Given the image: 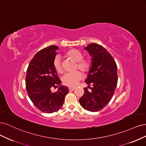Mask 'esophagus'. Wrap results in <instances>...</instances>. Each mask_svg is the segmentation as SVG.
<instances>
[{
  "mask_svg": "<svg viewBox=\"0 0 146 146\" xmlns=\"http://www.w3.org/2000/svg\"><path fill=\"white\" fill-rule=\"evenodd\" d=\"M69 90L70 91H74L75 90V88H73V87H69Z\"/></svg>",
  "mask_w": 146,
  "mask_h": 146,
  "instance_id": "34e87169",
  "label": "esophagus"
}]
</instances>
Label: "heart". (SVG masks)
Masks as SVG:
<instances>
[{
	"instance_id": "heart-1",
	"label": "heart",
	"mask_w": 146,
	"mask_h": 146,
	"mask_svg": "<svg viewBox=\"0 0 146 146\" xmlns=\"http://www.w3.org/2000/svg\"><path fill=\"white\" fill-rule=\"evenodd\" d=\"M67 56L77 62L79 69L84 72H87L91 68V61L88 59H83V54L76 49L70 50L67 53ZM53 68L58 73L62 72V67L59 56H56L53 60ZM83 75L80 72L74 73H66L61 78L62 83L68 87H75L80 80L82 79Z\"/></svg>"
}]
</instances>
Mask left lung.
Instances as JSON below:
<instances>
[{"label": "left lung", "instance_id": "1", "mask_svg": "<svg viewBox=\"0 0 146 146\" xmlns=\"http://www.w3.org/2000/svg\"><path fill=\"white\" fill-rule=\"evenodd\" d=\"M92 57L84 95L79 99L81 106L88 111H98L110 101L117 82V65L112 56L102 46L93 43L84 47Z\"/></svg>", "mask_w": 146, "mask_h": 146}]
</instances>
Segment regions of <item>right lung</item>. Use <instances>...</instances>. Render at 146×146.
<instances>
[{
    "mask_svg": "<svg viewBox=\"0 0 146 146\" xmlns=\"http://www.w3.org/2000/svg\"><path fill=\"white\" fill-rule=\"evenodd\" d=\"M59 47L50 45L40 50L31 60L27 71L26 88L32 102L39 110L51 113L63 106L68 88L61 84L53 68V60ZM59 88L53 93L51 87Z\"/></svg>",
    "mask_w": 146,
    "mask_h": 146,
    "instance_id": "obj_1",
    "label": "right lung"
}]
</instances>
